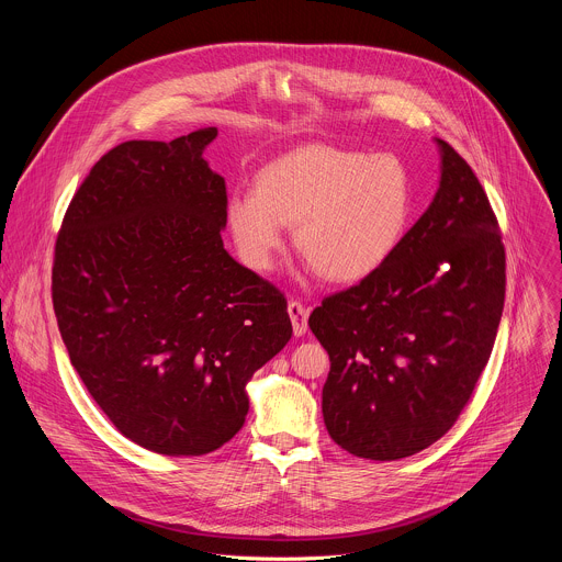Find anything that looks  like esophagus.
I'll use <instances>...</instances> for the list:
<instances>
[{
	"instance_id": "34e87169",
	"label": "esophagus",
	"mask_w": 562,
	"mask_h": 562,
	"mask_svg": "<svg viewBox=\"0 0 562 562\" xmlns=\"http://www.w3.org/2000/svg\"><path fill=\"white\" fill-rule=\"evenodd\" d=\"M286 311H289V315H291L293 334H295V336H304V334H306V317H308L306 306H304L300 300H291L289 306H286Z\"/></svg>"
}]
</instances>
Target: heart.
<instances>
[{"instance_id": "1", "label": "heart", "mask_w": 562, "mask_h": 562, "mask_svg": "<svg viewBox=\"0 0 562 562\" xmlns=\"http://www.w3.org/2000/svg\"><path fill=\"white\" fill-rule=\"evenodd\" d=\"M412 213V178L395 157L331 144L280 155L260 171L256 193L233 195L226 209L235 245L254 269H271L286 224H295L297 251L331 282L378 271L403 243Z\"/></svg>"}]
</instances>
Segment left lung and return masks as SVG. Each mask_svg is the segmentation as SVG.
I'll use <instances>...</instances> for the list:
<instances>
[{
	"label": "left lung",
	"instance_id": "8db88e82",
	"mask_svg": "<svg viewBox=\"0 0 562 562\" xmlns=\"http://www.w3.org/2000/svg\"><path fill=\"white\" fill-rule=\"evenodd\" d=\"M440 189L393 256L308 315L329 353L323 416L358 458L397 460L440 440L498 334L505 245L485 189L442 139Z\"/></svg>",
	"mask_w": 562,
	"mask_h": 562
}]
</instances>
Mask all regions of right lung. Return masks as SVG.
Instances as JSON below:
<instances>
[{
	"label": "right lung",
	"mask_w": 562,
	"mask_h": 562,
	"mask_svg": "<svg viewBox=\"0 0 562 562\" xmlns=\"http://www.w3.org/2000/svg\"><path fill=\"white\" fill-rule=\"evenodd\" d=\"M217 128L131 139L98 159L55 243L53 308L70 364L122 436L165 456L220 449L247 382L291 340L280 289L222 243Z\"/></svg>",
	"instance_id": "right-lung-1"
}]
</instances>
